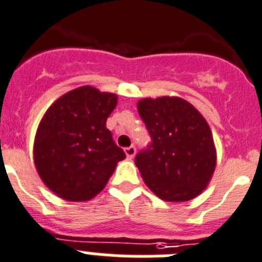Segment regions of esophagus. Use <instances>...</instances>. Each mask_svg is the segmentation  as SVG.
Masks as SVG:
<instances>
[{"mask_svg":"<svg viewBox=\"0 0 262 262\" xmlns=\"http://www.w3.org/2000/svg\"><path fill=\"white\" fill-rule=\"evenodd\" d=\"M125 154H126V157L129 158V159H132V158L136 155V147H134V146H129V147H126L125 148Z\"/></svg>","mask_w":262,"mask_h":262,"instance_id":"esophagus-1","label":"esophagus"}]
</instances>
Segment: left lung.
Instances as JSON below:
<instances>
[{"instance_id":"8db88e82","label":"left lung","mask_w":262,"mask_h":262,"mask_svg":"<svg viewBox=\"0 0 262 262\" xmlns=\"http://www.w3.org/2000/svg\"><path fill=\"white\" fill-rule=\"evenodd\" d=\"M138 114L151 137L136 155L143 181L159 199H194L210 181L216 164L213 134L206 120L181 98H146Z\"/></svg>"}]
</instances>
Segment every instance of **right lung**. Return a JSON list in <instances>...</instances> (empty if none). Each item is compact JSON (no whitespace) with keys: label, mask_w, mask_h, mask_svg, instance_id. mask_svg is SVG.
I'll return each mask as SVG.
<instances>
[{"label":"right lung","mask_w":262,"mask_h":262,"mask_svg":"<svg viewBox=\"0 0 262 262\" xmlns=\"http://www.w3.org/2000/svg\"><path fill=\"white\" fill-rule=\"evenodd\" d=\"M116 104L115 94L83 86L58 98L46 112L35 137L34 160L40 179L58 197L91 200L125 159L105 126Z\"/></svg>","instance_id":"obj_1"}]
</instances>
